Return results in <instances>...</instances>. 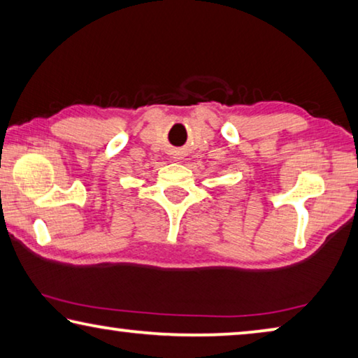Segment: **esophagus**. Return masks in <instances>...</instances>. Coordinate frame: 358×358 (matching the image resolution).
Wrapping results in <instances>:
<instances>
[{
  "instance_id": "esophagus-1",
  "label": "esophagus",
  "mask_w": 358,
  "mask_h": 358,
  "mask_svg": "<svg viewBox=\"0 0 358 358\" xmlns=\"http://www.w3.org/2000/svg\"><path fill=\"white\" fill-rule=\"evenodd\" d=\"M171 157L173 161H180V159H183V156H185V151H183V148H172L171 150Z\"/></svg>"
}]
</instances>
